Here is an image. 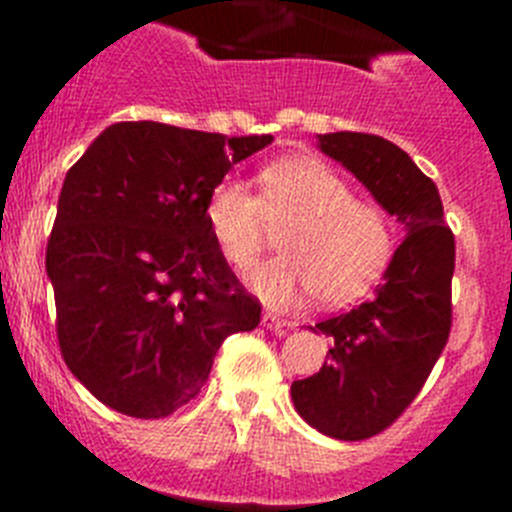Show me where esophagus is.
I'll use <instances>...</instances> for the list:
<instances>
[{"label":"esophagus","instance_id":"esophagus-1","mask_svg":"<svg viewBox=\"0 0 512 512\" xmlns=\"http://www.w3.org/2000/svg\"><path fill=\"white\" fill-rule=\"evenodd\" d=\"M264 325L269 330H279V333H282V330H289L295 323H289V320L279 318V315H274V312H264Z\"/></svg>","mask_w":512,"mask_h":512}]
</instances>
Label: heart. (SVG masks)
Masks as SVG:
<instances>
[{
  "mask_svg": "<svg viewBox=\"0 0 512 512\" xmlns=\"http://www.w3.org/2000/svg\"><path fill=\"white\" fill-rule=\"evenodd\" d=\"M217 248L233 269L246 271L282 230V256L253 271L251 287L271 305L312 292L338 307L364 297L390 266L395 223L379 202L318 158H287L261 171V192L238 179L212 187L205 205Z\"/></svg>",
  "mask_w": 512,
  "mask_h": 512,
  "instance_id": "obj_1",
  "label": "heart"
}]
</instances>
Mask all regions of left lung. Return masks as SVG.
I'll use <instances>...</instances> for the list:
<instances>
[{"label": "left lung", "mask_w": 512, "mask_h": 512, "mask_svg": "<svg viewBox=\"0 0 512 512\" xmlns=\"http://www.w3.org/2000/svg\"><path fill=\"white\" fill-rule=\"evenodd\" d=\"M318 143L408 233L372 300L315 325L333 348L318 374L292 384L312 428L364 441L408 410L449 341L456 243L436 184L402 148L369 133H328Z\"/></svg>", "instance_id": "left-lung-1"}]
</instances>
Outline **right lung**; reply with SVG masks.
Returning <instances> with one entry per match:
<instances>
[{
	"label": "right lung",
	"mask_w": 512,
	"mask_h": 512,
	"mask_svg": "<svg viewBox=\"0 0 512 512\" xmlns=\"http://www.w3.org/2000/svg\"><path fill=\"white\" fill-rule=\"evenodd\" d=\"M271 140L115 122L69 169L45 271L63 361L107 408L166 418L200 395L220 343L259 325L205 205Z\"/></svg>",
	"instance_id": "add662e5"
}]
</instances>
